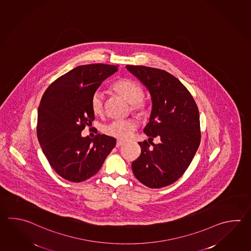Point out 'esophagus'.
Instances as JSON below:
<instances>
[{"label":"esophagus","instance_id":"obj_1","mask_svg":"<svg viewBox=\"0 0 251 251\" xmlns=\"http://www.w3.org/2000/svg\"><path fill=\"white\" fill-rule=\"evenodd\" d=\"M124 143H125V141L123 140V139H118L117 142H116V147H121Z\"/></svg>","mask_w":251,"mask_h":251}]
</instances>
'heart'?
I'll return each instance as SVG.
<instances>
[{
	"instance_id": "obj_1",
	"label": "heart",
	"mask_w": 251,
	"mask_h": 251,
	"mask_svg": "<svg viewBox=\"0 0 251 251\" xmlns=\"http://www.w3.org/2000/svg\"><path fill=\"white\" fill-rule=\"evenodd\" d=\"M113 90L129 102L130 109L135 113L143 114L148 108V101L142 96L143 90L138 82L129 78H120L113 84ZM93 113L100 115L104 108V96L100 90L94 93L90 100ZM138 127V124L131 119L114 120L103 127V132L114 138H128Z\"/></svg>"
}]
</instances>
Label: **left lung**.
I'll list each match as a JSON object with an SVG mask.
<instances>
[{"label":"left lung","instance_id":"1","mask_svg":"<svg viewBox=\"0 0 251 251\" xmlns=\"http://www.w3.org/2000/svg\"><path fill=\"white\" fill-rule=\"evenodd\" d=\"M128 72L148 87L152 111L139 142L141 153L132 163L136 178L151 189H160L179 179L199 149L201 139L200 113L194 98L178 78L164 70L127 65ZM161 141L153 144V137Z\"/></svg>","mask_w":251,"mask_h":251}]
</instances>
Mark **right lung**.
<instances>
[{"label": "right lung", "mask_w": 251, "mask_h": 251, "mask_svg": "<svg viewBox=\"0 0 251 251\" xmlns=\"http://www.w3.org/2000/svg\"><path fill=\"white\" fill-rule=\"evenodd\" d=\"M118 66L96 63L80 65L47 87L38 107L36 134L51 168L63 179L81 182L102 167L116 139L103 134L81 137L95 120L90 106L93 94Z\"/></svg>", "instance_id": "1"}]
</instances>
